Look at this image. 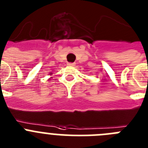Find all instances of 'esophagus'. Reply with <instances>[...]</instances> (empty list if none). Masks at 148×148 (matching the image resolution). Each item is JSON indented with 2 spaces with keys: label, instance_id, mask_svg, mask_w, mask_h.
Listing matches in <instances>:
<instances>
[{
  "label": "esophagus",
  "instance_id": "esophagus-1",
  "mask_svg": "<svg viewBox=\"0 0 148 148\" xmlns=\"http://www.w3.org/2000/svg\"><path fill=\"white\" fill-rule=\"evenodd\" d=\"M68 65H69V66H74L75 63L74 62H68Z\"/></svg>",
  "mask_w": 148,
  "mask_h": 148
}]
</instances>
